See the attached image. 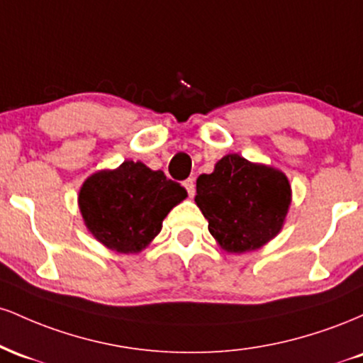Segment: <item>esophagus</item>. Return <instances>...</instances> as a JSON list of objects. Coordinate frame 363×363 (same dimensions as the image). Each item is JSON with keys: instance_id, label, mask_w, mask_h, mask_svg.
Wrapping results in <instances>:
<instances>
[{"instance_id": "1", "label": "esophagus", "mask_w": 363, "mask_h": 363, "mask_svg": "<svg viewBox=\"0 0 363 363\" xmlns=\"http://www.w3.org/2000/svg\"><path fill=\"white\" fill-rule=\"evenodd\" d=\"M184 187L187 191V194H189V198H193L194 193H196V184H194V177H189L184 181Z\"/></svg>"}]
</instances>
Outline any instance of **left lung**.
<instances>
[{"label":"left lung","mask_w":363,"mask_h":363,"mask_svg":"<svg viewBox=\"0 0 363 363\" xmlns=\"http://www.w3.org/2000/svg\"><path fill=\"white\" fill-rule=\"evenodd\" d=\"M291 199L280 170L251 164L237 153L216 162L196 181V205L208 230L228 252H249L272 240L285 222Z\"/></svg>","instance_id":"8db88e82"}]
</instances>
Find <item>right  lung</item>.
<instances>
[{
  "instance_id": "obj_1",
  "label": "right lung",
  "mask_w": 363,
  "mask_h": 363,
  "mask_svg": "<svg viewBox=\"0 0 363 363\" xmlns=\"http://www.w3.org/2000/svg\"><path fill=\"white\" fill-rule=\"evenodd\" d=\"M187 196L184 187L126 160L116 170H101L82 186L78 203L85 225L99 242L116 252H140L162 228V222Z\"/></svg>"
}]
</instances>
